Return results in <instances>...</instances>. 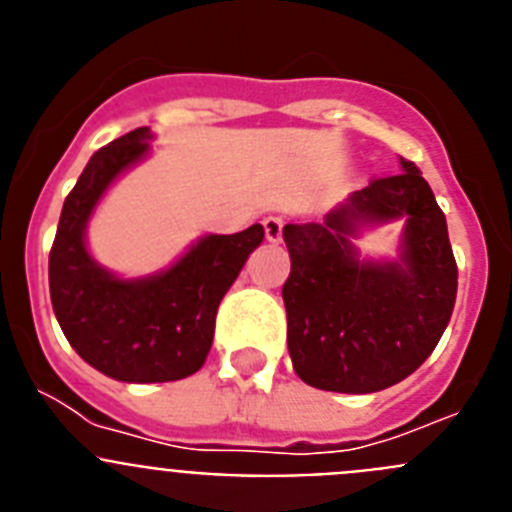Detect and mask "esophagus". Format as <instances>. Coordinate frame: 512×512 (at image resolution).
<instances>
[{"label": "esophagus", "mask_w": 512, "mask_h": 512, "mask_svg": "<svg viewBox=\"0 0 512 512\" xmlns=\"http://www.w3.org/2000/svg\"><path fill=\"white\" fill-rule=\"evenodd\" d=\"M282 228H284V220L277 215H269L264 220V230H266V241L271 243H279L282 241Z\"/></svg>", "instance_id": "obj_1"}]
</instances>
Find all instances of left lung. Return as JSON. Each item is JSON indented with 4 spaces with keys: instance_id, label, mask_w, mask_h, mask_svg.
I'll return each mask as SVG.
<instances>
[{
    "instance_id": "1",
    "label": "left lung",
    "mask_w": 512,
    "mask_h": 512,
    "mask_svg": "<svg viewBox=\"0 0 512 512\" xmlns=\"http://www.w3.org/2000/svg\"><path fill=\"white\" fill-rule=\"evenodd\" d=\"M374 179L320 223L284 225L292 271L282 287L287 346L310 387L369 395L402 382L433 354L456 302L446 215L413 161ZM403 220L395 260H361L366 227Z\"/></svg>"
}]
</instances>
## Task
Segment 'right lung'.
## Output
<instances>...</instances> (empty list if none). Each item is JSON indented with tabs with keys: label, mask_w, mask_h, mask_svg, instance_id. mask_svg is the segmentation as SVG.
Returning <instances> with one entry per match:
<instances>
[{
	"label": "right lung",
	"mask_w": 512,
	"mask_h": 512,
	"mask_svg": "<svg viewBox=\"0 0 512 512\" xmlns=\"http://www.w3.org/2000/svg\"><path fill=\"white\" fill-rule=\"evenodd\" d=\"M138 128L89 158L63 202L48 259L56 320L76 354L117 382H176L200 372L215 336L220 300L264 241L259 223L233 235H202L169 269L122 279L94 261L87 225L117 176L151 153Z\"/></svg>",
	"instance_id": "obj_1"
}]
</instances>
